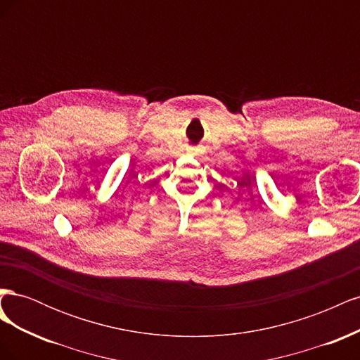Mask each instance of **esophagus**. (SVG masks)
Listing matches in <instances>:
<instances>
[{"label":"esophagus","instance_id":"1","mask_svg":"<svg viewBox=\"0 0 360 360\" xmlns=\"http://www.w3.org/2000/svg\"><path fill=\"white\" fill-rule=\"evenodd\" d=\"M188 151H189V155H192V156H198L200 155V150L198 148H188Z\"/></svg>","mask_w":360,"mask_h":360}]
</instances>
